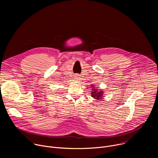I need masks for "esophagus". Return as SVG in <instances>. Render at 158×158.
Segmentation results:
<instances>
[{
  "label": "esophagus",
  "mask_w": 158,
  "mask_h": 158,
  "mask_svg": "<svg viewBox=\"0 0 158 158\" xmlns=\"http://www.w3.org/2000/svg\"><path fill=\"white\" fill-rule=\"evenodd\" d=\"M80 76H79V74H77V75H76L75 76H74V79H75V80L76 81H79L80 80Z\"/></svg>",
  "instance_id": "34e87169"
}]
</instances>
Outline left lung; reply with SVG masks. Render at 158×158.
<instances>
[{"label":"left lung","mask_w":158,"mask_h":158,"mask_svg":"<svg viewBox=\"0 0 158 158\" xmlns=\"http://www.w3.org/2000/svg\"><path fill=\"white\" fill-rule=\"evenodd\" d=\"M103 93L102 91H98L97 90H94V91L91 92V95L92 97H93L94 98H95L96 99H99L101 98H102V96H103Z\"/></svg>","instance_id":"left-lung-1"}]
</instances>
